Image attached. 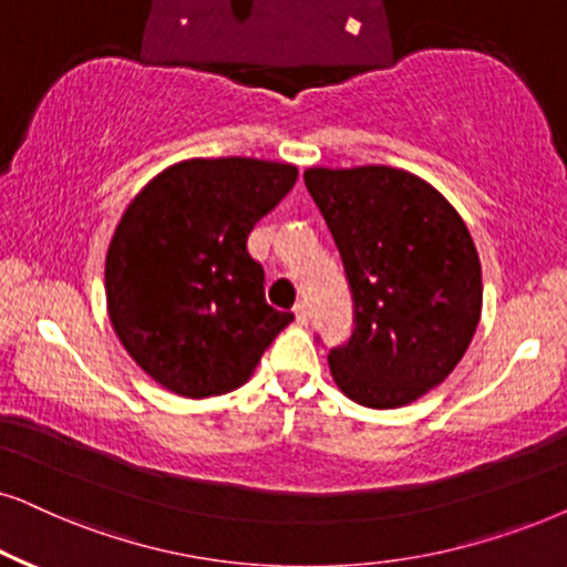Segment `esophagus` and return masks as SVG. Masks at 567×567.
<instances>
[{
  "mask_svg": "<svg viewBox=\"0 0 567 567\" xmlns=\"http://www.w3.org/2000/svg\"><path fill=\"white\" fill-rule=\"evenodd\" d=\"M293 318H297V326H307V320H310V312H307L305 301H297V305H293Z\"/></svg>",
  "mask_w": 567,
  "mask_h": 567,
  "instance_id": "esophagus-1",
  "label": "esophagus"
}]
</instances>
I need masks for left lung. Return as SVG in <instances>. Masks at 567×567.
<instances>
[{"label": "left lung", "mask_w": 567, "mask_h": 567, "mask_svg": "<svg viewBox=\"0 0 567 567\" xmlns=\"http://www.w3.org/2000/svg\"><path fill=\"white\" fill-rule=\"evenodd\" d=\"M354 297V333L330 349L336 385L370 409L422 399L455 370L482 318V266L458 210L393 166L305 172Z\"/></svg>", "instance_id": "obj_1"}]
</instances>
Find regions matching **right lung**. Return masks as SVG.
Here are the masks:
<instances>
[{
  "label": "right lung",
  "mask_w": 567,
  "mask_h": 567,
  "mask_svg": "<svg viewBox=\"0 0 567 567\" xmlns=\"http://www.w3.org/2000/svg\"><path fill=\"white\" fill-rule=\"evenodd\" d=\"M297 166L189 158L127 205L106 252V310L127 354L166 391L208 399L245 385L293 320L266 301L247 237Z\"/></svg>",
  "instance_id": "obj_1"
}]
</instances>
